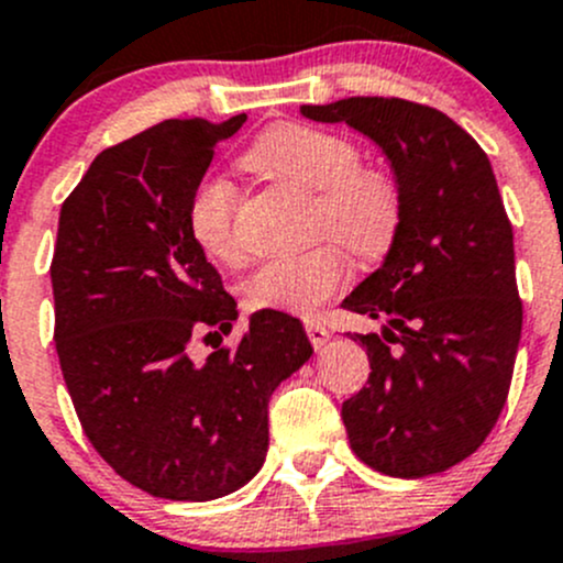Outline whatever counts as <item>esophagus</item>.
<instances>
[{"label":"esophagus","mask_w":563,"mask_h":563,"mask_svg":"<svg viewBox=\"0 0 563 563\" xmlns=\"http://www.w3.org/2000/svg\"><path fill=\"white\" fill-rule=\"evenodd\" d=\"M305 332H308L310 343H313L316 351L323 349V345H327V340L332 338V334H329V329L318 321H305Z\"/></svg>","instance_id":"obj_1"}]
</instances>
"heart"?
<instances>
[{
	"label": "heart",
	"mask_w": 563,
	"mask_h": 563,
	"mask_svg": "<svg viewBox=\"0 0 563 563\" xmlns=\"http://www.w3.org/2000/svg\"><path fill=\"white\" fill-rule=\"evenodd\" d=\"M354 141L308 124L283 122L264 130L242 157V166L277 176L316 192L318 229L343 242L360 258H382L402 220L395 176L360 166ZM187 231L207 258L236 264V190L229 179L209 176L187 207ZM349 258L338 245H321L291 258L261 264L245 280L250 310L313 316L349 280Z\"/></svg>",
	"instance_id": "1"
}]
</instances>
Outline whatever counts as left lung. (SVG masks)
I'll return each instance as SVG.
<instances>
[{"mask_svg": "<svg viewBox=\"0 0 563 563\" xmlns=\"http://www.w3.org/2000/svg\"><path fill=\"white\" fill-rule=\"evenodd\" d=\"M387 155L402 220L387 258L343 308L382 321L351 334L371 378L343 402L351 450L400 479L439 474L496 424L523 327L512 225L482 146L446 113L400 98L302 106Z\"/></svg>", "mask_w": 563, "mask_h": 563, "instance_id": "8db88e82", "label": "left lung"}]
</instances>
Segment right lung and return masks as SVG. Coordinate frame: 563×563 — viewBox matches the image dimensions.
<instances>
[{"instance_id": "obj_1", "label": "right lung", "mask_w": 563, "mask_h": 563, "mask_svg": "<svg viewBox=\"0 0 563 563\" xmlns=\"http://www.w3.org/2000/svg\"><path fill=\"white\" fill-rule=\"evenodd\" d=\"M245 119H166L108 146L59 212L54 340L73 406L122 479L172 501H212L258 474L272 391L313 354L299 318L258 310L234 351L190 356L196 334L240 316L187 207Z\"/></svg>"}]
</instances>
